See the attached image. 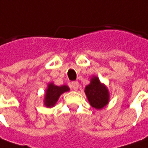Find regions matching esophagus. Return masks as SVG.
<instances>
[{"label":"esophagus","instance_id":"1","mask_svg":"<svg viewBox=\"0 0 148 148\" xmlns=\"http://www.w3.org/2000/svg\"><path fill=\"white\" fill-rule=\"evenodd\" d=\"M71 88H72V89H74V90H77L78 89V88H79V83L77 82V81H73L71 83Z\"/></svg>","mask_w":148,"mask_h":148}]
</instances>
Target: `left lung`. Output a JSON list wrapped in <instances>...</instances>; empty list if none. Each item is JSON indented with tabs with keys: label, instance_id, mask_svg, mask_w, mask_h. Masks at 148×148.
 Here are the masks:
<instances>
[{
	"label": "left lung",
	"instance_id": "left-lung-1",
	"mask_svg": "<svg viewBox=\"0 0 148 148\" xmlns=\"http://www.w3.org/2000/svg\"><path fill=\"white\" fill-rule=\"evenodd\" d=\"M84 92L88 102L97 110H101L106 106L110 100V92L107 87L97 76H92L90 84L85 87Z\"/></svg>",
	"mask_w": 148,
	"mask_h": 148
}]
</instances>
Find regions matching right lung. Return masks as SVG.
I'll list each match as a JSON object with an SVG mask.
<instances>
[{
	"label": "right lung",
	"mask_w": 148,
	"mask_h": 148,
	"mask_svg": "<svg viewBox=\"0 0 148 148\" xmlns=\"http://www.w3.org/2000/svg\"><path fill=\"white\" fill-rule=\"evenodd\" d=\"M70 90V88L67 85H62V86H57L53 83H50L47 85V88L46 90L44 98V105L47 107H53L61 94H63L65 92Z\"/></svg>",
	"instance_id": "right-lung-1"
}]
</instances>
